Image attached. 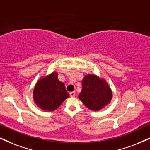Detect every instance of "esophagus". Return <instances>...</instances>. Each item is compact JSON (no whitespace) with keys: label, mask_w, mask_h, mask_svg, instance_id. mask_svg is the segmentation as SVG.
<instances>
[{"label":"esophagus","mask_w":150,"mask_h":150,"mask_svg":"<svg viewBox=\"0 0 150 150\" xmlns=\"http://www.w3.org/2000/svg\"><path fill=\"white\" fill-rule=\"evenodd\" d=\"M69 95H70V96H71V97H75V95H76V92L74 91V92H71L69 93Z\"/></svg>","instance_id":"34e87169"}]
</instances>
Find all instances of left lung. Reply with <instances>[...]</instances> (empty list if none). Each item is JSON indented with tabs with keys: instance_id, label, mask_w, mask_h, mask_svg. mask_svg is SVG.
Segmentation results:
<instances>
[{
	"instance_id": "left-lung-1",
	"label": "left lung",
	"mask_w": 150,
	"mask_h": 150,
	"mask_svg": "<svg viewBox=\"0 0 150 150\" xmlns=\"http://www.w3.org/2000/svg\"><path fill=\"white\" fill-rule=\"evenodd\" d=\"M112 91L106 81L95 74H88L82 80V90L79 98L87 108L99 110L112 99Z\"/></svg>"
}]
</instances>
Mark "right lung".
I'll return each mask as SVG.
<instances>
[{
  "instance_id": "add662e5",
  "label": "right lung",
  "mask_w": 150,
  "mask_h": 150,
  "mask_svg": "<svg viewBox=\"0 0 150 150\" xmlns=\"http://www.w3.org/2000/svg\"><path fill=\"white\" fill-rule=\"evenodd\" d=\"M33 98L38 107L53 111L69 97L63 83L58 81V73L53 72L39 80L33 90Z\"/></svg>"
}]
</instances>
